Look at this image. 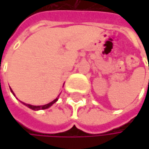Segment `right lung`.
<instances>
[{"instance_id": "add662e5", "label": "right lung", "mask_w": 149, "mask_h": 149, "mask_svg": "<svg viewBox=\"0 0 149 149\" xmlns=\"http://www.w3.org/2000/svg\"><path fill=\"white\" fill-rule=\"evenodd\" d=\"M11 90V89H10ZM11 91H12V93L14 94V96H15V93H14V91L11 90ZM58 97L56 98V99H54L52 102H51V103H49V104H45V105H40V106H35V105H31V104H25V103H22L23 104H25L26 106H27L28 108H30V109H33V110H40V109H47V108H49V107H51L52 104H54V103H56L57 101H58Z\"/></svg>"}]
</instances>
